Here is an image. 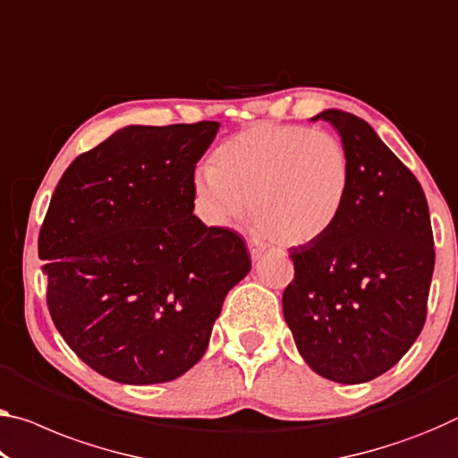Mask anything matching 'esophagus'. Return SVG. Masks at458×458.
<instances>
[{"label": "esophagus", "mask_w": 458, "mask_h": 458, "mask_svg": "<svg viewBox=\"0 0 458 458\" xmlns=\"http://www.w3.org/2000/svg\"><path fill=\"white\" fill-rule=\"evenodd\" d=\"M248 250H250V256H251L253 262H258V259L264 256L266 250H268V248H266V243L258 242V239H251V242L248 243Z\"/></svg>", "instance_id": "34e87169"}]
</instances>
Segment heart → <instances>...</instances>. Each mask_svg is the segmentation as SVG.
<instances>
[{
	"label": "heart",
	"mask_w": 458,
	"mask_h": 458,
	"mask_svg": "<svg viewBox=\"0 0 458 458\" xmlns=\"http://www.w3.org/2000/svg\"><path fill=\"white\" fill-rule=\"evenodd\" d=\"M194 186L215 223L243 221L251 208L264 235L297 248L319 242L340 219L350 159L332 132L262 123L225 140Z\"/></svg>",
	"instance_id": "1"
}]
</instances>
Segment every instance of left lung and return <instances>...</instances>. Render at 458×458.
Wrapping results in <instances>:
<instances>
[{"label": "left lung", "mask_w": 458, "mask_h": 458, "mask_svg": "<svg viewBox=\"0 0 458 458\" xmlns=\"http://www.w3.org/2000/svg\"><path fill=\"white\" fill-rule=\"evenodd\" d=\"M350 159L340 219L319 242L291 250L283 311L299 354L318 375L367 383L403 358L426 323L434 272L430 210L407 167L362 118L323 110Z\"/></svg>", "instance_id": "left-lung-1"}]
</instances>
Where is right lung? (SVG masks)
Returning <instances> with one entry per match:
<instances>
[{
	"mask_svg": "<svg viewBox=\"0 0 458 458\" xmlns=\"http://www.w3.org/2000/svg\"><path fill=\"white\" fill-rule=\"evenodd\" d=\"M219 123L116 131L59 180L38 235L55 327L88 367L167 383L205 356L251 259L235 231L192 215L194 167Z\"/></svg>",
	"mask_w": 458,
	"mask_h": 458,
	"instance_id": "right-lung-1",
	"label": "right lung"
}]
</instances>
